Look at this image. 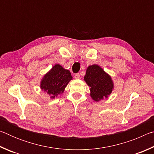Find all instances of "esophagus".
Listing matches in <instances>:
<instances>
[{
  "mask_svg": "<svg viewBox=\"0 0 154 154\" xmlns=\"http://www.w3.org/2000/svg\"><path fill=\"white\" fill-rule=\"evenodd\" d=\"M75 79H80L81 78V75L79 73H77L75 75Z\"/></svg>",
  "mask_w": 154,
  "mask_h": 154,
  "instance_id": "34e87169",
  "label": "esophagus"
}]
</instances>
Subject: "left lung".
Instances as JSON below:
<instances>
[{
  "label": "left lung",
  "mask_w": 154,
  "mask_h": 154,
  "mask_svg": "<svg viewBox=\"0 0 154 154\" xmlns=\"http://www.w3.org/2000/svg\"><path fill=\"white\" fill-rule=\"evenodd\" d=\"M84 79L90 87V96L95 101L107 98L113 90L111 77L96 64L88 66Z\"/></svg>",
  "instance_id": "1"
}]
</instances>
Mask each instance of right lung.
<instances>
[{
    "label": "right lung",
    "mask_w": 154,
    "mask_h": 154,
    "mask_svg": "<svg viewBox=\"0 0 154 154\" xmlns=\"http://www.w3.org/2000/svg\"><path fill=\"white\" fill-rule=\"evenodd\" d=\"M72 79L69 71L63 69L60 64H56L43 78L41 88L54 98L64 92V88Z\"/></svg>",
    "instance_id": "obj_1"
}]
</instances>
